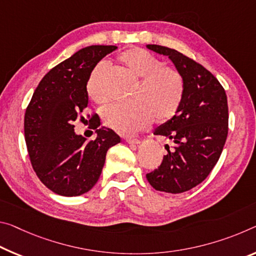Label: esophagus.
<instances>
[{
	"label": "esophagus",
	"instance_id": "34e87169",
	"mask_svg": "<svg viewBox=\"0 0 256 256\" xmlns=\"http://www.w3.org/2000/svg\"><path fill=\"white\" fill-rule=\"evenodd\" d=\"M125 141L128 144H140L141 141L139 139H136V138H125Z\"/></svg>",
	"mask_w": 256,
	"mask_h": 256
}]
</instances>
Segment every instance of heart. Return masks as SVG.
<instances>
[{
    "mask_svg": "<svg viewBox=\"0 0 256 256\" xmlns=\"http://www.w3.org/2000/svg\"><path fill=\"white\" fill-rule=\"evenodd\" d=\"M118 60L140 80L133 92L134 102L107 107L104 123L120 134L130 136L147 126L152 116L160 120L172 117L184 99V84L180 72L140 48L122 52ZM107 72V64L100 62L88 76L86 90L96 102L102 104L108 99Z\"/></svg>",
    "mask_w": 256,
    "mask_h": 256,
    "instance_id": "heart-1",
    "label": "heart"
}]
</instances>
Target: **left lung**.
I'll return each instance as SVG.
<instances>
[{
    "instance_id": "left-lung-1",
    "label": "left lung",
    "mask_w": 256,
    "mask_h": 256,
    "mask_svg": "<svg viewBox=\"0 0 256 256\" xmlns=\"http://www.w3.org/2000/svg\"><path fill=\"white\" fill-rule=\"evenodd\" d=\"M146 48L168 56L184 84L176 115L154 132L176 147L170 150L165 146L168 154L160 166L146 176L158 192L181 194L204 181L218 163L228 136V101L220 82L202 64L174 48L156 44Z\"/></svg>"
}]
</instances>
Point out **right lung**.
Returning <instances> with one entry per match:
<instances>
[{"mask_svg":"<svg viewBox=\"0 0 256 256\" xmlns=\"http://www.w3.org/2000/svg\"><path fill=\"white\" fill-rule=\"evenodd\" d=\"M115 46L80 48L48 72L36 88L25 114V140L40 182L56 194L80 196L98 182L107 150L120 138L98 116L90 120L96 140L76 134L72 122L88 104L86 83L101 59Z\"/></svg>","mask_w":256,"mask_h":256,"instance_id":"obj_1","label":"right lung"}]
</instances>
